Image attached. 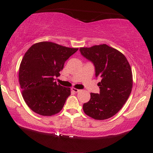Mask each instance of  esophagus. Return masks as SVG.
Returning <instances> with one entry per match:
<instances>
[{
    "mask_svg": "<svg viewBox=\"0 0 153 153\" xmlns=\"http://www.w3.org/2000/svg\"><path fill=\"white\" fill-rule=\"evenodd\" d=\"M71 90H72V91H73V92H76V93L78 92L79 91V90H78V89H76V88H71Z\"/></svg>",
    "mask_w": 153,
    "mask_h": 153,
    "instance_id": "34e87169",
    "label": "esophagus"
}]
</instances>
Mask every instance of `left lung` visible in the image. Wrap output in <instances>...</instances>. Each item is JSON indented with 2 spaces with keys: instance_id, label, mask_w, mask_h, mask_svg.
<instances>
[{
  "instance_id": "1",
  "label": "left lung",
  "mask_w": 153,
  "mask_h": 153,
  "mask_svg": "<svg viewBox=\"0 0 153 153\" xmlns=\"http://www.w3.org/2000/svg\"><path fill=\"white\" fill-rule=\"evenodd\" d=\"M82 55L94 64L95 76L100 77V93H90V99L83 105L84 113L94 120H104L120 111L131 92L132 72L122 53L107 45L79 49Z\"/></svg>"
}]
</instances>
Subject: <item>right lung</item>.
<instances>
[{"instance_id": "obj_1", "label": "right lung", "mask_w": 153, "mask_h": 153, "mask_svg": "<svg viewBox=\"0 0 153 153\" xmlns=\"http://www.w3.org/2000/svg\"><path fill=\"white\" fill-rule=\"evenodd\" d=\"M78 48L51 42L33 45L21 62L19 81L25 103L33 112L51 116L60 112L71 94L69 88L57 84L65 62Z\"/></svg>"}]
</instances>
